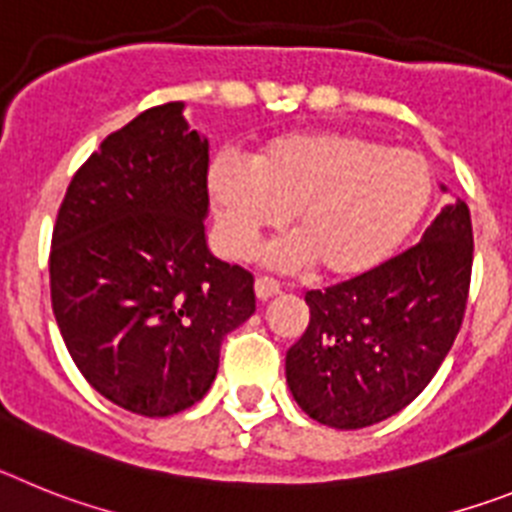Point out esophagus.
<instances>
[{"mask_svg":"<svg viewBox=\"0 0 512 512\" xmlns=\"http://www.w3.org/2000/svg\"><path fill=\"white\" fill-rule=\"evenodd\" d=\"M255 293L260 301H268L281 293V283L275 281V278H268V275H260L255 281Z\"/></svg>","mask_w":512,"mask_h":512,"instance_id":"esophagus-1","label":"esophagus"}]
</instances>
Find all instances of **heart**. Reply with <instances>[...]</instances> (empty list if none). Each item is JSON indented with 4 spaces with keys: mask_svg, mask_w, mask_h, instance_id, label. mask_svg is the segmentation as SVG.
Returning a JSON list of instances; mask_svg holds the SVG:
<instances>
[{
    "mask_svg": "<svg viewBox=\"0 0 512 512\" xmlns=\"http://www.w3.org/2000/svg\"><path fill=\"white\" fill-rule=\"evenodd\" d=\"M433 170L412 149L350 131H296L257 149L250 170L219 157L208 195L219 242L250 255L260 234L288 216L296 237L273 260L311 265L327 278H358L381 268L410 237L433 201Z\"/></svg>",
    "mask_w": 512,
    "mask_h": 512,
    "instance_id": "heart-1",
    "label": "heart"
}]
</instances>
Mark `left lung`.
<instances>
[{"label":"left lung","mask_w":512,"mask_h":512,"mask_svg":"<svg viewBox=\"0 0 512 512\" xmlns=\"http://www.w3.org/2000/svg\"><path fill=\"white\" fill-rule=\"evenodd\" d=\"M469 206L435 216L381 268L309 291V327L286 353V381L311 420L358 430L402 412L451 350L471 283Z\"/></svg>","instance_id":"obj_1"}]
</instances>
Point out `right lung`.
I'll list each match as a JSON object with an SVG mask.
<instances>
[{
  "mask_svg": "<svg viewBox=\"0 0 512 512\" xmlns=\"http://www.w3.org/2000/svg\"><path fill=\"white\" fill-rule=\"evenodd\" d=\"M182 102L144 110L71 177L51 237V306L71 361L144 417L211 389L221 342L255 311L250 270L208 252V141Z\"/></svg>",
  "mask_w": 512,
  "mask_h": 512,
  "instance_id": "1",
  "label": "right lung"
}]
</instances>
